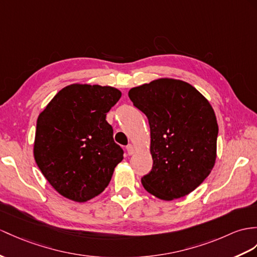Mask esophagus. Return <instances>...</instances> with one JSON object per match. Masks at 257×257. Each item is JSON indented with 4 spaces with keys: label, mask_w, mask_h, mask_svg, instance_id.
<instances>
[{
    "label": "esophagus",
    "mask_w": 257,
    "mask_h": 257,
    "mask_svg": "<svg viewBox=\"0 0 257 257\" xmlns=\"http://www.w3.org/2000/svg\"><path fill=\"white\" fill-rule=\"evenodd\" d=\"M126 150H127V154L130 156H132L135 153V148H134V146L132 145V144H128V145L126 146Z\"/></svg>",
    "instance_id": "esophagus-1"
}]
</instances>
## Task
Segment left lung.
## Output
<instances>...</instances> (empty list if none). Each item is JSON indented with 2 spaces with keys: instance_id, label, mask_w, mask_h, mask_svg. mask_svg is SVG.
Returning a JSON list of instances; mask_svg holds the SVG:
<instances>
[{
  "instance_id": "left-lung-1",
  "label": "left lung",
  "mask_w": 257,
  "mask_h": 257,
  "mask_svg": "<svg viewBox=\"0 0 257 257\" xmlns=\"http://www.w3.org/2000/svg\"><path fill=\"white\" fill-rule=\"evenodd\" d=\"M148 118L153 168L145 190L164 201L193 192L215 166L218 124L201 92L183 80L160 78L128 91Z\"/></svg>"
}]
</instances>
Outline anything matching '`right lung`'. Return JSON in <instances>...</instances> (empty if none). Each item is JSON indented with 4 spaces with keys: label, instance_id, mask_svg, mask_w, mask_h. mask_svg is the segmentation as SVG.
Returning a JSON list of instances; mask_svg holds the SVG:
<instances>
[{
    "label": "right lung",
    "instance_id": "right-lung-1",
    "mask_svg": "<svg viewBox=\"0 0 257 257\" xmlns=\"http://www.w3.org/2000/svg\"><path fill=\"white\" fill-rule=\"evenodd\" d=\"M121 95L110 86L73 84L39 114L35 160L62 196L84 203L108 186L124 152L105 116Z\"/></svg>",
    "mask_w": 257,
    "mask_h": 257
}]
</instances>
